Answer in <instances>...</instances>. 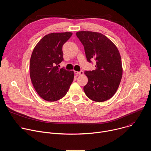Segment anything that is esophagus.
<instances>
[{"instance_id": "obj_1", "label": "esophagus", "mask_w": 151, "mask_h": 151, "mask_svg": "<svg viewBox=\"0 0 151 151\" xmlns=\"http://www.w3.org/2000/svg\"><path fill=\"white\" fill-rule=\"evenodd\" d=\"M75 73L77 75H82L83 74V72L82 70H81L80 72H77V71H75Z\"/></svg>"}]
</instances>
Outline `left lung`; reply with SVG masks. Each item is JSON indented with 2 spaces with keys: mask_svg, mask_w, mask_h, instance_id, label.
I'll use <instances>...</instances> for the list:
<instances>
[{
  "mask_svg": "<svg viewBox=\"0 0 151 151\" xmlns=\"http://www.w3.org/2000/svg\"><path fill=\"white\" fill-rule=\"evenodd\" d=\"M83 45L88 62L96 61V69L85 71L88 81L83 87L89 99L97 102L110 99L117 91L122 75L119 52L114 43L98 32L81 31L76 33Z\"/></svg>",
  "mask_w": 151,
  "mask_h": 151,
  "instance_id": "8db88e82",
  "label": "left lung"
}]
</instances>
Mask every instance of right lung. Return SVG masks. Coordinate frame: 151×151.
<instances>
[{"label":"right lung","mask_w":151,"mask_h":151,"mask_svg":"<svg viewBox=\"0 0 151 151\" xmlns=\"http://www.w3.org/2000/svg\"><path fill=\"white\" fill-rule=\"evenodd\" d=\"M72 33H52L43 37L35 47L30 61V76L39 96L55 101L68 91L74 78L73 71L59 69L63 60L62 47Z\"/></svg>","instance_id":"obj_1"}]
</instances>
